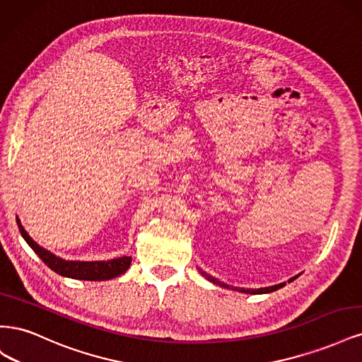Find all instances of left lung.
<instances>
[{"instance_id": "1", "label": "left lung", "mask_w": 362, "mask_h": 362, "mask_svg": "<svg viewBox=\"0 0 362 362\" xmlns=\"http://www.w3.org/2000/svg\"><path fill=\"white\" fill-rule=\"evenodd\" d=\"M198 270H199V273L201 275L205 278V279H208L210 282H213V284H216V286H218V287H223V288H228V290H234V291H240V293H246V294H266V293H272V291H276L278 288H281V287H284L286 286V282H282V284H278V286H272V287H264V288H257V290H254V288H238V287H233V286H228V284H225V282H222V281H218L217 278H214V276H211V275H208L206 272H204L202 269H199L198 267Z\"/></svg>"}]
</instances>
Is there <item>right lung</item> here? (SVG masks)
<instances>
[{"instance_id": "add662e5", "label": "right lung", "mask_w": 362, "mask_h": 362, "mask_svg": "<svg viewBox=\"0 0 362 362\" xmlns=\"http://www.w3.org/2000/svg\"><path fill=\"white\" fill-rule=\"evenodd\" d=\"M16 222L21 235L24 237L28 246L36 252V255L45 262L52 272L59 273L62 276L83 281H107L122 275L131 264V257H119L107 261H71L60 258L57 255H54L52 252L47 250L45 247L37 245L35 240L28 235L24 226L21 225V221L18 217Z\"/></svg>"}]
</instances>
